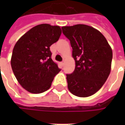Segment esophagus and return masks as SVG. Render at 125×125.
<instances>
[{"label": "esophagus", "instance_id": "34e87169", "mask_svg": "<svg viewBox=\"0 0 125 125\" xmlns=\"http://www.w3.org/2000/svg\"><path fill=\"white\" fill-rule=\"evenodd\" d=\"M61 65H62V66H64V65H65V60H63L62 62H61Z\"/></svg>", "mask_w": 125, "mask_h": 125}]
</instances>
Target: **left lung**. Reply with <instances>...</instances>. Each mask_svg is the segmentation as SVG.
<instances>
[{
	"label": "left lung",
	"instance_id": "1",
	"mask_svg": "<svg viewBox=\"0 0 125 125\" xmlns=\"http://www.w3.org/2000/svg\"><path fill=\"white\" fill-rule=\"evenodd\" d=\"M70 41L75 70L67 74L70 93L80 97L96 93L108 79L113 52L105 37L93 27L85 24L62 27Z\"/></svg>",
	"mask_w": 125,
	"mask_h": 125
}]
</instances>
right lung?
Instances as JSON below:
<instances>
[{"instance_id": "obj_1", "label": "right lung", "mask_w": 125, "mask_h": 125, "mask_svg": "<svg viewBox=\"0 0 125 125\" xmlns=\"http://www.w3.org/2000/svg\"><path fill=\"white\" fill-rule=\"evenodd\" d=\"M61 33L60 26L42 23L32 28L15 44L11 58L12 71L28 92L46 91L60 71L51 59L50 46L59 40Z\"/></svg>"}]
</instances>
